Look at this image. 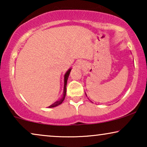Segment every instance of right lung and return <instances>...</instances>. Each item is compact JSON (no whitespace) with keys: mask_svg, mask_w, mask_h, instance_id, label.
Instances as JSON below:
<instances>
[{"mask_svg":"<svg viewBox=\"0 0 147 147\" xmlns=\"http://www.w3.org/2000/svg\"><path fill=\"white\" fill-rule=\"evenodd\" d=\"M70 71H71V69H69L67 72H66V74H65V76H64V89H63V97H62L61 99H60L59 100H58V101L55 102V103L51 104V106H49V108H53V107H55V106H57L58 105H59V104H61L62 103V102L63 101L64 99H65V95H66V86H67V81L68 77H69Z\"/></svg>","mask_w":147,"mask_h":147,"instance_id":"add662e5","label":"right lung"}]
</instances>
